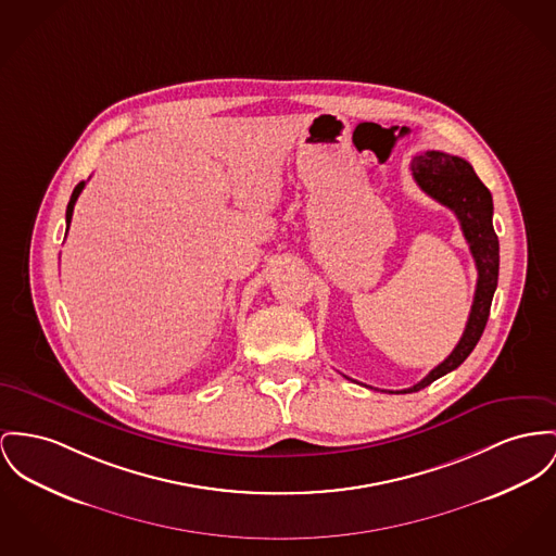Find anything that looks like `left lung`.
<instances>
[{
	"label": "left lung",
	"instance_id": "1",
	"mask_svg": "<svg viewBox=\"0 0 556 556\" xmlns=\"http://www.w3.org/2000/svg\"><path fill=\"white\" fill-rule=\"evenodd\" d=\"M413 179L430 198L444 204L459 219L464 238L470 247V253L477 263L479 280L472 309L468 316V325L455 350L444 358L439 367L430 370L419 383L401 390L396 394L417 392L446 372L457 369L470 352L477 348L482 331L489 320V309L493 293L497 289L500 274V242L493 229V198L491 191L482 186L470 162L464 157L443 153V151H426L415 155L410 162Z\"/></svg>",
	"mask_w": 556,
	"mask_h": 556
}]
</instances>
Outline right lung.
<instances>
[{"instance_id":"1","label":"right lung","mask_w":556,"mask_h":556,"mask_svg":"<svg viewBox=\"0 0 556 556\" xmlns=\"http://www.w3.org/2000/svg\"><path fill=\"white\" fill-rule=\"evenodd\" d=\"M84 186H86L84 181L75 186L74 193H72V200H70V204H67V227H70V223H72V217H74L75 202H77V195L81 193V189H84Z\"/></svg>"}]
</instances>
